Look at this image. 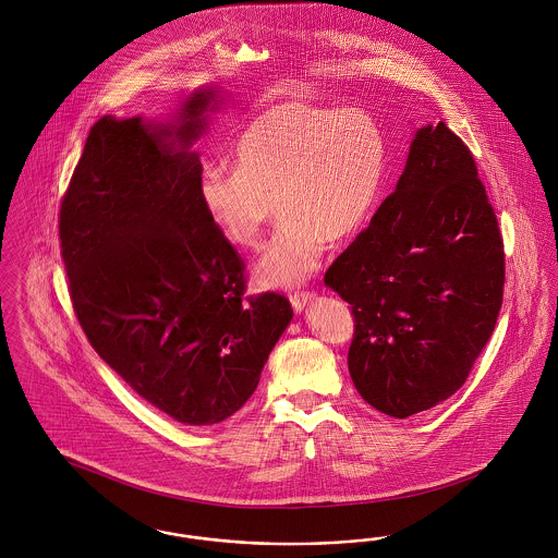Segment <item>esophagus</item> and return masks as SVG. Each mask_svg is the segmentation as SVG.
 I'll list each match as a JSON object with an SVG mask.
<instances>
[{
    "label": "esophagus",
    "instance_id": "34e87169",
    "mask_svg": "<svg viewBox=\"0 0 558 558\" xmlns=\"http://www.w3.org/2000/svg\"><path fill=\"white\" fill-rule=\"evenodd\" d=\"M316 296V292L314 291H294L291 292V305L294 312H301L312 299Z\"/></svg>",
    "mask_w": 558,
    "mask_h": 558
}]
</instances>
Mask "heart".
Masks as SVG:
<instances>
[{
  "instance_id": "obj_1",
  "label": "heart",
  "mask_w": 558,
  "mask_h": 558,
  "mask_svg": "<svg viewBox=\"0 0 558 558\" xmlns=\"http://www.w3.org/2000/svg\"><path fill=\"white\" fill-rule=\"evenodd\" d=\"M234 160L236 169L203 171L201 205L242 248L259 246L274 211L282 215L257 278L294 287L318 269L328 240L341 244L368 226L387 184L389 142L364 110L289 100L246 125Z\"/></svg>"
}]
</instances>
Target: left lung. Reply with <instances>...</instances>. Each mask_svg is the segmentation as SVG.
Returning <instances> with one entry per match:
<instances>
[{
	"label": "left lung",
	"mask_w": 558,
	"mask_h": 558,
	"mask_svg": "<svg viewBox=\"0 0 558 558\" xmlns=\"http://www.w3.org/2000/svg\"><path fill=\"white\" fill-rule=\"evenodd\" d=\"M505 271L469 146L444 121L418 130L396 192L324 276L351 305L364 401L405 418L453 396L496 328Z\"/></svg>",
	"instance_id": "8db88e82"
}]
</instances>
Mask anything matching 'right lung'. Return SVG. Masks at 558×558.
<instances>
[{
  "label": "right lung",
  "instance_id": "right-lung-1",
  "mask_svg": "<svg viewBox=\"0 0 558 558\" xmlns=\"http://www.w3.org/2000/svg\"><path fill=\"white\" fill-rule=\"evenodd\" d=\"M211 98L192 94L180 125L96 121L58 217L87 341L184 425L240 410L292 319L284 294H244V262L201 205L203 165L187 148Z\"/></svg>",
  "mask_w": 558,
  "mask_h": 558
}]
</instances>
